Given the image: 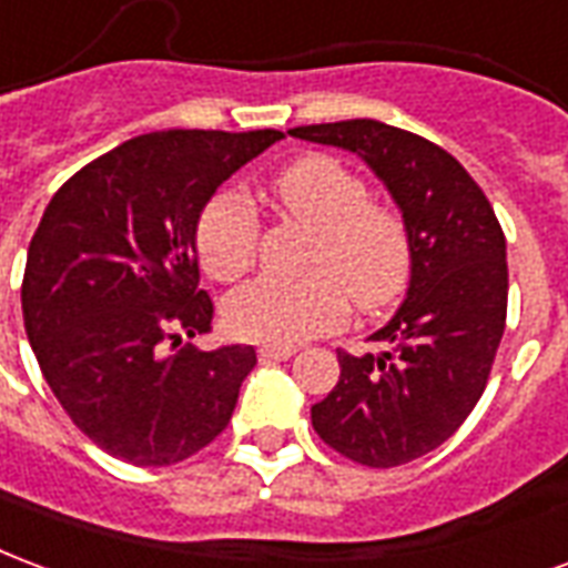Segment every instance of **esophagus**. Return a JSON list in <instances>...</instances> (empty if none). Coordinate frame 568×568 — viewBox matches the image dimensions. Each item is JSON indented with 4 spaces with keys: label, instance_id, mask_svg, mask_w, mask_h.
<instances>
[{
    "label": "esophagus",
    "instance_id": "1",
    "mask_svg": "<svg viewBox=\"0 0 568 568\" xmlns=\"http://www.w3.org/2000/svg\"><path fill=\"white\" fill-rule=\"evenodd\" d=\"M295 355L292 346H262L258 348V358L262 361H288Z\"/></svg>",
    "mask_w": 568,
    "mask_h": 568
}]
</instances>
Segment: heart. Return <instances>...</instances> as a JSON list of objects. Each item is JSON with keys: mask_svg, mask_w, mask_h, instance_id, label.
I'll return each mask as SVG.
<instances>
[{"mask_svg": "<svg viewBox=\"0 0 568 568\" xmlns=\"http://www.w3.org/2000/svg\"><path fill=\"white\" fill-rule=\"evenodd\" d=\"M271 201L313 231L304 280L262 276L225 301V322L243 339L297 346L343 325L348 301L373 313L400 295L413 271L409 229L394 207L369 199L367 183L334 155H304L271 180ZM258 213L237 189L204 204L195 246L204 271L231 283L258 250Z\"/></svg>", "mask_w": 568, "mask_h": 568, "instance_id": "1", "label": "heart"}]
</instances>
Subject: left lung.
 I'll return each instance as SVG.
<instances>
[{
	"label": "left lung",
	"instance_id": "obj_1",
	"mask_svg": "<svg viewBox=\"0 0 568 568\" xmlns=\"http://www.w3.org/2000/svg\"><path fill=\"white\" fill-rule=\"evenodd\" d=\"M288 134L358 153L397 201L413 241L409 292L373 334L382 352L339 348V382L313 406L334 452L376 469L434 452L476 409L506 331V237L455 155L379 120L297 125Z\"/></svg>",
	"mask_w": 568,
	"mask_h": 568
}]
</instances>
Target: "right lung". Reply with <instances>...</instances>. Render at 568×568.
<instances>
[{
    "label": "right lung",
    "instance_id": "right-lung-1",
    "mask_svg": "<svg viewBox=\"0 0 568 568\" xmlns=\"http://www.w3.org/2000/svg\"><path fill=\"white\" fill-rule=\"evenodd\" d=\"M283 132L168 129L83 165L50 199L23 273V325L62 409L108 455L171 466L231 422L252 346L201 352L213 301L199 288L204 204Z\"/></svg>",
    "mask_w": 568,
    "mask_h": 568
}]
</instances>
